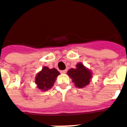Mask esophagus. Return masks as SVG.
<instances>
[{
  "instance_id": "obj_1",
  "label": "esophagus",
  "mask_w": 127,
  "mask_h": 127,
  "mask_svg": "<svg viewBox=\"0 0 127 127\" xmlns=\"http://www.w3.org/2000/svg\"><path fill=\"white\" fill-rule=\"evenodd\" d=\"M66 72V70H61V73H62V74H65Z\"/></svg>"
}]
</instances>
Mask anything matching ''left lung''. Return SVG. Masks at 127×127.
<instances>
[{
	"label": "left lung",
	"mask_w": 127,
	"mask_h": 127,
	"mask_svg": "<svg viewBox=\"0 0 127 127\" xmlns=\"http://www.w3.org/2000/svg\"><path fill=\"white\" fill-rule=\"evenodd\" d=\"M76 66V68L68 70L67 74L72 79L76 87L83 88L89 84L92 78V72L81 63L77 64Z\"/></svg>",
	"instance_id": "obj_1"
}]
</instances>
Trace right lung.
<instances>
[{"instance_id": "add662e5", "label": "right lung", "mask_w": 127, "mask_h": 127, "mask_svg": "<svg viewBox=\"0 0 127 127\" xmlns=\"http://www.w3.org/2000/svg\"><path fill=\"white\" fill-rule=\"evenodd\" d=\"M60 73L56 68H51L44 66L41 71L35 77V83L37 87L42 91L50 89L55 83L56 79Z\"/></svg>"}]
</instances>
